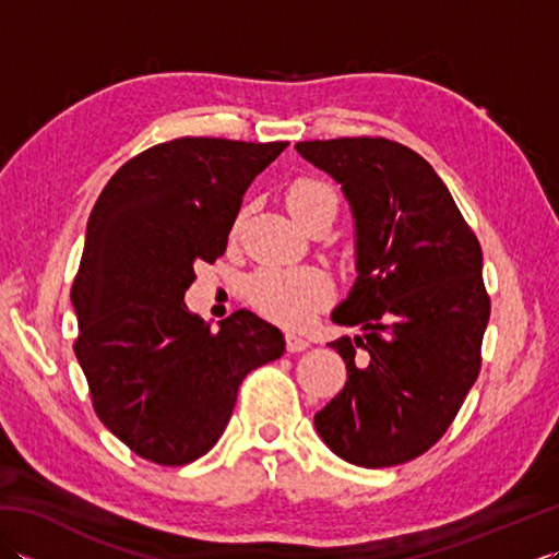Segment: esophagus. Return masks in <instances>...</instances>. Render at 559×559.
<instances>
[{"instance_id": "34e87169", "label": "esophagus", "mask_w": 559, "mask_h": 559, "mask_svg": "<svg viewBox=\"0 0 559 559\" xmlns=\"http://www.w3.org/2000/svg\"><path fill=\"white\" fill-rule=\"evenodd\" d=\"M286 348H288V353H302L310 348V341L300 334H286Z\"/></svg>"}]
</instances>
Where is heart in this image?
Here are the masks:
<instances>
[{"mask_svg": "<svg viewBox=\"0 0 559 559\" xmlns=\"http://www.w3.org/2000/svg\"><path fill=\"white\" fill-rule=\"evenodd\" d=\"M334 201L336 192L314 177H300L288 187L286 204L298 223H307L312 213ZM334 295V286L319 269H261L247 283V298L259 314L283 326H305Z\"/></svg>", "mask_w": 559, "mask_h": 559, "instance_id": "b5f03b06", "label": "heart"}]
</instances>
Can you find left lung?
<instances>
[{
  "label": "left lung",
  "mask_w": 559,
  "mask_h": 559,
  "mask_svg": "<svg viewBox=\"0 0 559 559\" xmlns=\"http://www.w3.org/2000/svg\"><path fill=\"white\" fill-rule=\"evenodd\" d=\"M300 156L341 185L355 218L358 278L331 341L348 379L314 415L343 461H413L454 423L480 372L490 295L483 249L454 197L418 153L382 136L300 141Z\"/></svg>",
  "instance_id": "obj_1"
}]
</instances>
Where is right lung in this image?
Listing matches in <instances>:
<instances>
[{
	"instance_id": "add662e5",
	"label": "right lung",
	"mask_w": 559,
	"mask_h": 559,
	"mask_svg": "<svg viewBox=\"0 0 559 559\" xmlns=\"http://www.w3.org/2000/svg\"><path fill=\"white\" fill-rule=\"evenodd\" d=\"M286 146L165 141L127 160L91 211L71 286L74 353L98 418L141 459L185 466L204 456L242 379L286 350L252 312L211 331L185 305L194 266L223 257L247 187Z\"/></svg>"
}]
</instances>
